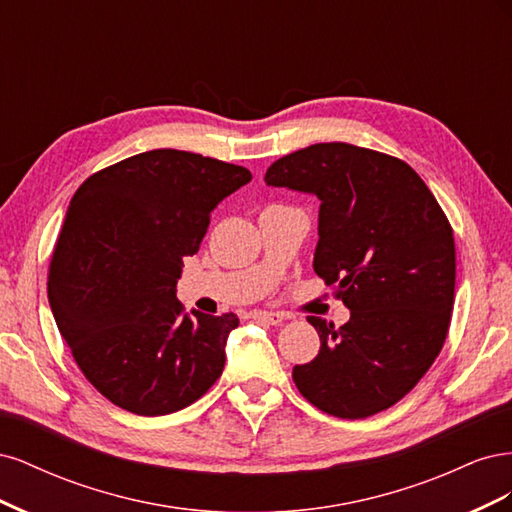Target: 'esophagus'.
Wrapping results in <instances>:
<instances>
[{
    "label": "esophagus",
    "mask_w": 512,
    "mask_h": 512,
    "mask_svg": "<svg viewBox=\"0 0 512 512\" xmlns=\"http://www.w3.org/2000/svg\"><path fill=\"white\" fill-rule=\"evenodd\" d=\"M252 318L256 322H265V324H282L284 316L277 312H252Z\"/></svg>",
    "instance_id": "obj_1"
}]
</instances>
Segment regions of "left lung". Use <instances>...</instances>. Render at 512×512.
<instances>
[{
  "label": "left lung",
  "instance_id": "1",
  "mask_svg": "<svg viewBox=\"0 0 512 512\" xmlns=\"http://www.w3.org/2000/svg\"><path fill=\"white\" fill-rule=\"evenodd\" d=\"M265 181L320 198L314 271L350 309L316 316L314 361L292 380L318 410L367 418L395 406L440 354L455 303L453 226L404 160L348 143H318L275 160Z\"/></svg>",
  "mask_w": 512,
  "mask_h": 512
}]
</instances>
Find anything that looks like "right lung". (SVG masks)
Masks as SVG:
<instances>
[{"label":"right lung","mask_w":512,"mask_h":512,"mask_svg":"<svg viewBox=\"0 0 512 512\" xmlns=\"http://www.w3.org/2000/svg\"><path fill=\"white\" fill-rule=\"evenodd\" d=\"M250 181L237 164L153 149L74 192L51 256L49 303L76 365L111 404L170 414L222 376L239 318L188 314L175 290L215 205Z\"/></svg>","instance_id":"1"}]
</instances>
